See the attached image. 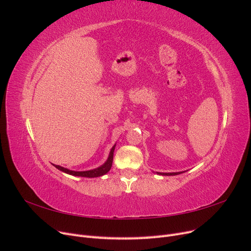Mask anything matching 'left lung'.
I'll return each mask as SVG.
<instances>
[{
	"mask_svg": "<svg viewBox=\"0 0 251 251\" xmlns=\"http://www.w3.org/2000/svg\"><path fill=\"white\" fill-rule=\"evenodd\" d=\"M184 172H177V173H159V172H156L157 175H161V176H175V175H179V174H182Z\"/></svg>",
	"mask_w": 251,
	"mask_h": 251,
	"instance_id": "left-lung-1",
	"label": "left lung"
}]
</instances>
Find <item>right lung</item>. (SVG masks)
Listing matches in <instances>:
<instances>
[{
	"mask_svg": "<svg viewBox=\"0 0 251 251\" xmlns=\"http://www.w3.org/2000/svg\"><path fill=\"white\" fill-rule=\"evenodd\" d=\"M115 147L116 144H114V146L112 147L111 151H110V154H109V157L107 160H105V162L103 164H101L100 166H98V168L96 169H93V170H89V171H71V170H68L66 168H63V166L60 165H55V168L59 171H62L66 174H69V175H72V176H77V177H86V178H96V177H100V176H103V175L107 174L111 168H112V163H113V156H114V150H115Z\"/></svg>",
	"mask_w": 251,
	"mask_h": 251,
	"instance_id": "obj_1",
	"label": "right lung"
}]
</instances>
